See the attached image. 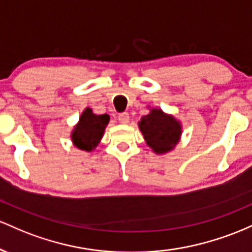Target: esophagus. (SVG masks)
<instances>
[{
  "mask_svg": "<svg viewBox=\"0 0 252 252\" xmlns=\"http://www.w3.org/2000/svg\"><path fill=\"white\" fill-rule=\"evenodd\" d=\"M118 119H119V121H120V124L126 125V124H128V121H129L128 113H121V114H119Z\"/></svg>",
  "mask_w": 252,
  "mask_h": 252,
  "instance_id": "1",
  "label": "esophagus"
}]
</instances>
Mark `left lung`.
<instances>
[{"label":"left lung","instance_id":"1","mask_svg":"<svg viewBox=\"0 0 252 252\" xmlns=\"http://www.w3.org/2000/svg\"><path fill=\"white\" fill-rule=\"evenodd\" d=\"M138 126L149 148L157 155L174 150L182 134L180 121L159 108H150V113L141 117Z\"/></svg>","mask_w":252,"mask_h":252}]
</instances>
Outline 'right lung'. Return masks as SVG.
Returning <instances> with one entry per match:
<instances>
[{"label": "right lung", "instance_id": "1", "mask_svg": "<svg viewBox=\"0 0 252 252\" xmlns=\"http://www.w3.org/2000/svg\"><path fill=\"white\" fill-rule=\"evenodd\" d=\"M109 123V115L94 114L92 109L82 112L80 120L71 132L72 144L77 149L92 152L102 139L104 129Z\"/></svg>", "mask_w": 252, "mask_h": 252}]
</instances>
